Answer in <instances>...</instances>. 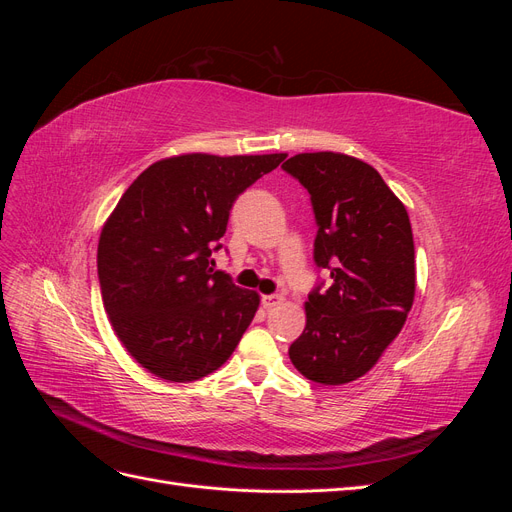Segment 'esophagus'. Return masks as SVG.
<instances>
[{"mask_svg":"<svg viewBox=\"0 0 512 512\" xmlns=\"http://www.w3.org/2000/svg\"><path fill=\"white\" fill-rule=\"evenodd\" d=\"M260 303H262V307H265V309H271V307L282 305L284 297H282V294H265V297L260 299Z\"/></svg>","mask_w":512,"mask_h":512,"instance_id":"esophagus-1","label":"esophagus"}]
</instances>
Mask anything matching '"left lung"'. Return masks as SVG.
<instances>
[{"label":"left lung","instance_id":"8db88e82","mask_svg":"<svg viewBox=\"0 0 512 512\" xmlns=\"http://www.w3.org/2000/svg\"><path fill=\"white\" fill-rule=\"evenodd\" d=\"M309 192L314 262L331 275L307 294V324L288 354L307 380L365 376L399 335L414 301V239L406 207L378 170L344 153H299L282 164Z\"/></svg>","mask_w":512,"mask_h":512}]
</instances>
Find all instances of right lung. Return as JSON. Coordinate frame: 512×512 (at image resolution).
I'll return each mask as SVG.
<instances>
[{"label": "right lung", "mask_w": 512, "mask_h": 512, "mask_svg": "<svg viewBox=\"0 0 512 512\" xmlns=\"http://www.w3.org/2000/svg\"><path fill=\"white\" fill-rule=\"evenodd\" d=\"M284 158H166L119 198L98 243L100 290L121 344L151 374L200 380L235 352L260 299L215 271L211 254L239 194Z\"/></svg>", "instance_id": "1"}]
</instances>
